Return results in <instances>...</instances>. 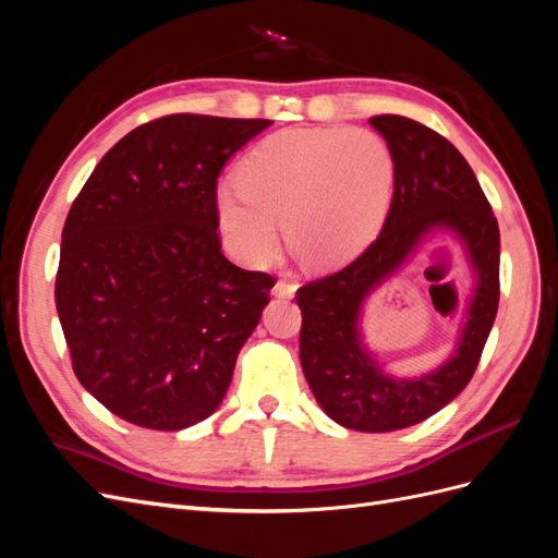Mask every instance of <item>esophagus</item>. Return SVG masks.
Returning a JSON list of instances; mask_svg holds the SVG:
<instances>
[{
    "mask_svg": "<svg viewBox=\"0 0 558 558\" xmlns=\"http://www.w3.org/2000/svg\"><path fill=\"white\" fill-rule=\"evenodd\" d=\"M295 291H298V283H295L293 275H283V277L275 283V289H272V293H275L277 298H293Z\"/></svg>",
    "mask_w": 558,
    "mask_h": 558,
    "instance_id": "esophagus-1",
    "label": "esophagus"
}]
</instances>
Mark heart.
<instances>
[{
    "label": "heart",
    "mask_w": 558,
    "mask_h": 558,
    "mask_svg": "<svg viewBox=\"0 0 558 558\" xmlns=\"http://www.w3.org/2000/svg\"><path fill=\"white\" fill-rule=\"evenodd\" d=\"M396 162L369 130H291L260 142L242 165V183L216 193L230 251L248 265L272 256L279 218L310 265H340L367 246L393 193Z\"/></svg>",
    "instance_id": "heart-1"
}]
</instances>
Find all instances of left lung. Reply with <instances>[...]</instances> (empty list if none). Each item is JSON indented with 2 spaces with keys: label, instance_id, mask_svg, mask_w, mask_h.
I'll list each match as a JSON object with an SVG mask.
<instances>
[{
  "label": "left lung",
  "instance_id": "1",
  "mask_svg": "<svg viewBox=\"0 0 558 558\" xmlns=\"http://www.w3.org/2000/svg\"><path fill=\"white\" fill-rule=\"evenodd\" d=\"M396 162L393 199L379 238L337 272L298 289L300 363L314 398L344 428L388 433L418 424L459 396L480 365L500 300V232L468 160L408 116L369 118ZM428 229H449L478 275L471 318L454 356L421 380L386 378L357 340L364 295L397 268Z\"/></svg>",
  "mask_w": 558,
  "mask_h": 558
}]
</instances>
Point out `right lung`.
Instances as JSON below:
<instances>
[{
	"label": "right lung",
	"mask_w": 558,
	"mask_h": 558,
	"mask_svg": "<svg viewBox=\"0 0 558 558\" xmlns=\"http://www.w3.org/2000/svg\"><path fill=\"white\" fill-rule=\"evenodd\" d=\"M272 121L170 113L128 132L62 228L56 307L78 381L109 412L181 430L221 404L275 277L221 251L216 185Z\"/></svg>",
	"instance_id": "obj_1"
}]
</instances>
